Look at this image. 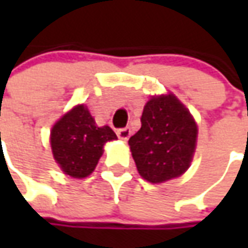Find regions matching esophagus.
<instances>
[{"instance_id": "obj_1", "label": "esophagus", "mask_w": 248, "mask_h": 248, "mask_svg": "<svg viewBox=\"0 0 248 248\" xmlns=\"http://www.w3.org/2000/svg\"><path fill=\"white\" fill-rule=\"evenodd\" d=\"M117 135L121 140H128L131 137V129L129 128H121L117 131Z\"/></svg>"}]
</instances>
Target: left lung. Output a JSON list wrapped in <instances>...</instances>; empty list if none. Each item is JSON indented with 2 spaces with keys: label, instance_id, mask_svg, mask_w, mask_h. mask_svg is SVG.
<instances>
[{
  "label": "left lung",
  "instance_id": "1",
  "mask_svg": "<svg viewBox=\"0 0 248 248\" xmlns=\"http://www.w3.org/2000/svg\"><path fill=\"white\" fill-rule=\"evenodd\" d=\"M142 127L128 140L139 175L163 184L185 174L193 161L197 123L172 92L153 95L143 106Z\"/></svg>",
  "mask_w": 248,
  "mask_h": 248
}]
</instances>
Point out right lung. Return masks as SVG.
I'll use <instances>...</instances> for the list:
<instances>
[{
  "label": "right lung",
  "instance_id": "obj_1",
  "mask_svg": "<svg viewBox=\"0 0 248 248\" xmlns=\"http://www.w3.org/2000/svg\"><path fill=\"white\" fill-rule=\"evenodd\" d=\"M117 135L109 125L99 127L88 108L73 106L51 128L49 143L55 163L63 174L74 179L87 178L93 172L108 142Z\"/></svg>",
  "mask_w": 248,
  "mask_h": 248
}]
</instances>
